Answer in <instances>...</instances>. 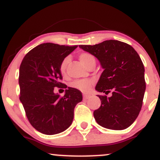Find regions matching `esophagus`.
<instances>
[{"label":"esophagus","mask_w":160,"mask_h":160,"mask_svg":"<svg viewBox=\"0 0 160 160\" xmlns=\"http://www.w3.org/2000/svg\"><path fill=\"white\" fill-rule=\"evenodd\" d=\"M90 97H91V95H89V94H83V99L88 100V98H90Z\"/></svg>","instance_id":"1"}]
</instances>
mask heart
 <instances>
[{
  "label": "heart",
  "mask_w": 160,
  "mask_h": 160,
  "mask_svg": "<svg viewBox=\"0 0 160 160\" xmlns=\"http://www.w3.org/2000/svg\"><path fill=\"white\" fill-rule=\"evenodd\" d=\"M79 59L86 67H88L90 65L93 63H96V60H95L94 57L89 53H82L79 55ZM69 62V57H65L63 60L61 61L59 69H60V72L62 75H65L66 67H67ZM93 83H94V80L93 79H89V78H88V79H78L73 81L70 84V85L71 87L74 88L75 89H78L81 91H83V92H86L90 89Z\"/></svg>",
  "instance_id": "1"
}]
</instances>
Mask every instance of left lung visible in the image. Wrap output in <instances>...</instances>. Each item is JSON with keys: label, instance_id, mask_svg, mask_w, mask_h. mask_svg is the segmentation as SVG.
Returning a JSON list of instances; mask_svg holds the SVG:
<instances>
[{"label": "left lung", "instance_id": "1", "mask_svg": "<svg viewBox=\"0 0 160 160\" xmlns=\"http://www.w3.org/2000/svg\"><path fill=\"white\" fill-rule=\"evenodd\" d=\"M99 60L103 69L95 90L112 96L98 95L101 101L94 116L100 126L123 130L135 121L146 90L144 67L135 50L126 43L104 41L95 45H79Z\"/></svg>", "mask_w": 160, "mask_h": 160}]
</instances>
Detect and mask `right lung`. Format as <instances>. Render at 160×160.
Instances as JSON below:
<instances>
[{
	"label": "right lung",
	"instance_id": "1",
	"mask_svg": "<svg viewBox=\"0 0 160 160\" xmlns=\"http://www.w3.org/2000/svg\"><path fill=\"white\" fill-rule=\"evenodd\" d=\"M77 46L44 43L25 56L19 67L20 100L31 125L41 133L48 135L64 132L71 125L76 104L82 100L78 89L63 85L65 94L60 98L54 88L62 83L61 61Z\"/></svg>",
	"mask_w": 160,
	"mask_h": 160
}]
</instances>
